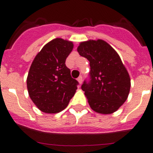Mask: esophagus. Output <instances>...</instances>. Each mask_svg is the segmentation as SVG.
Returning a JSON list of instances; mask_svg holds the SVG:
<instances>
[{
    "instance_id": "1",
    "label": "esophagus",
    "mask_w": 153,
    "mask_h": 153,
    "mask_svg": "<svg viewBox=\"0 0 153 153\" xmlns=\"http://www.w3.org/2000/svg\"><path fill=\"white\" fill-rule=\"evenodd\" d=\"M77 81H78V83H79V84L80 85L81 83H82V82H83V77L82 76H79V77L77 78Z\"/></svg>"
}]
</instances>
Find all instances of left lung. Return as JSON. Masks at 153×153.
I'll return each mask as SVG.
<instances>
[{"label": "left lung", "mask_w": 153, "mask_h": 153, "mask_svg": "<svg viewBox=\"0 0 153 153\" xmlns=\"http://www.w3.org/2000/svg\"><path fill=\"white\" fill-rule=\"evenodd\" d=\"M77 51L90 61L91 79L81 88L90 108L105 115L118 110L128 98L131 82L117 51L100 39L80 42Z\"/></svg>", "instance_id": "obj_1"}]
</instances>
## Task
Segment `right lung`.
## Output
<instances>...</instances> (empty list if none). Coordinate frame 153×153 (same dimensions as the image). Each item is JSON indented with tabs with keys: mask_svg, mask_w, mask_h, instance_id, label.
Here are the masks:
<instances>
[{
	"mask_svg": "<svg viewBox=\"0 0 153 153\" xmlns=\"http://www.w3.org/2000/svg\"><path fill=\"white\" fill-rule=\"evenodd\" d=\"M74 49L72 41L56 38L36 55L27 78L31 100L40 111L56 113L68 106L77 89L65 61Z\"/></svg>",
	"mask_w": 153,
	"mask_h": 153,
	"instance_id": "obj_1",
	"label": "right lung"
}]
</instances>
